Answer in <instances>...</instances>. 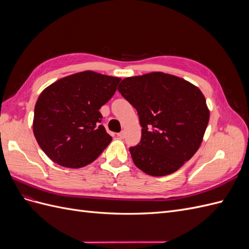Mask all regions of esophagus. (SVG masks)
Masks as SVG:
<instances>
[{"label": "esophagus", "mask_w": 249, "mask_h": 249, "mask_svg": "<svg viewBox=\"0 0 249 249\" xmlns=\"http://www.w3.org/2000/svg\"><path fill=\"white\" fill-rule=\"evenodd\" d=\"M117 136H118L119 138H122V139H123V138L124 137V131H122L120 133H118V134H117Z\"/></svg>", "instance_id": "esophagus-1"}]
</instances>
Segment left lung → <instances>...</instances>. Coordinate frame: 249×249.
Returning <instances> with one entry per match:
<instances>
[{
	"instance_id": "left-lung-1",
	"label": "left lung",
	"mask_w": 249,
	"mask_h": 249,
	"mask_svg": "<svg viewBox=\"0 0 249 249\" xmlns=\"http://www.w3.org/2000/svg\"><path fill=\"white\" fill-rule=\"evenodd\" d=\"M118 91L139 115L141 140L130 153L140 170L153 177L167 176L197 152L210 118L199 88L156 71L124 79Z\"/></svg>"
}]
</instances>
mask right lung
Instances as JSON below:
<instances>
[{
	"label": "right lung",
	"mask_w": 249,
	"mask_h": 249,
	"mask_svg": "<svg viewBox=\"0 0 249 249\" xmlns=\"http://www.w3.org/2000/svg\"><path fill=\"white\" fill-rule=\"evenodd\" d=\"M120 79L92 71L53 83L36 102L33 133L40 148L61 166L81 168L93 162L112 137L101 124L100 109Z\"/></svg>",
	"instance_id": "1"
}]
</instances>
